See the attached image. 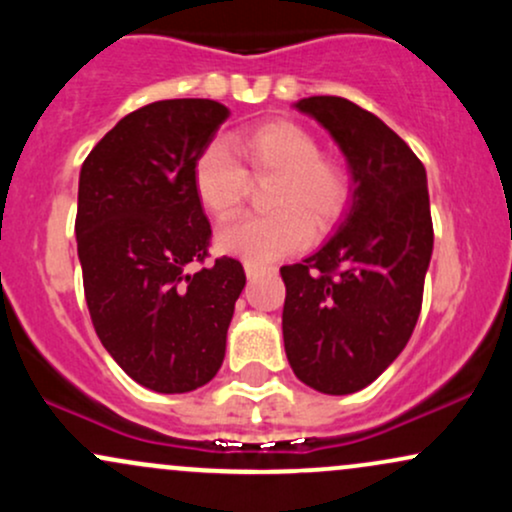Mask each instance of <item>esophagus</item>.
<instances>
[{
  "instance_id": "1",
  "label": "esophagus",
  "mask_w": 512,
  "mask_h": 512,
  "mask_svg": "<svg viewBox=\"0 0 512 512\" xmlns=\"http://www.w3.org/2000/svg\"><path fill=\"white\" fill-rule=\"evenodd\" d=\"M264 269H267V267H262V264L245 262V274H248V279H255V276H257V274H262Z\"/></svg>"
}]
</instances>
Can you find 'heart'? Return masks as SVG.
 Listing matches in <instances>:
<instances>
[{
  "mask_svg": "<svg viewBox=\"0 0 512 512\" xmlns=\"http://www.w3.org/2000/svg\"><path fill=\"white\" fill-rule=\"evenodd\" d=\"M236 149L245 168L219 144L207 146L192 168L202 207L216 219H231L243 207L252 178L276 175L269 216H245L219 233V248L252 264L279 260L301 250L315 231L342 219L351 185L346 170L322 156L308 129L289 120H272L238 134Z\"/></svg>",
  "mask_w": 512,
  "mask_h": 512,
  "instance_id": "obj_1",
  "label": "heart"
}]
</instances>
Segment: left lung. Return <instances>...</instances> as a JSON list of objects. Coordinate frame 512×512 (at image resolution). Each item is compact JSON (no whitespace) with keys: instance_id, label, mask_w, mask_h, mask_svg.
I'll list each match as a JSON object with an SVG mask.
<instances>
[{"instance_id":"obj_1","label":"left lung","mask_w":512,"mask_h":512,"mask_svg":"<svg viewBox=\"0 0 512 512\" xmlns=\"http://www.w3.org/2000/svg\"><path fill=\"white\" fill-rule=\"evenodd\" d=\"M344 151L354 199L315 255L281 267L284 346L301 383L351 395L407 346L433 252L426 168L380 117L337 96L296 103Z\"/></svg>"}]
</instances>
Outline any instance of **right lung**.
<instances>
[{
    "label": "right lung",
    "mask_w": 512,
    "mask_h": 512,
    "mask_svg": "<svg viewBox=\"0 0 512 512\" xmlns=\"http://www.w3.org/2000/svg\"><path fill=\"white\" fill-rule=\"evenodd\" d=\"M228 117L207 98H173L122 117L79 175L76 245L93 330L132 380L163 395L207 385L245 286L243 264L209 257L211 226L192 182ZM192 263H202L195 273Z\"/></svg>",
    "instance_id": "add662e5"
}]
</instances>
